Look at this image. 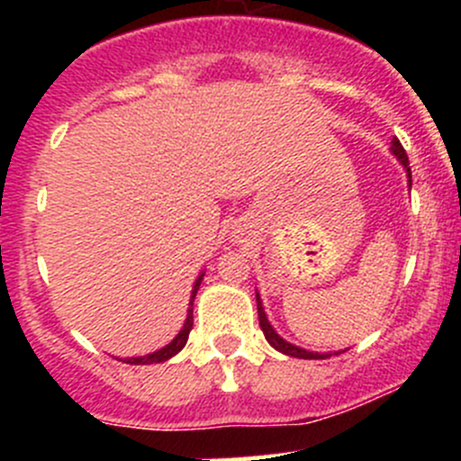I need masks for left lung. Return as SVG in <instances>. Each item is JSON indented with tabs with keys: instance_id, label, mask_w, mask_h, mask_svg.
<instances>
[{
	"instance_id": "obj_1",
	"label": "left lung",
	"mask_w": 461,
	"mask_h": 461,
	"mask_svg": "<svg viewBox=\"0 0 461 461\" xmlns=\"http://www.w3.org/2000/svg\"><path fill=\"white\" fill-rule=\"evenodd\" d=\"M390 151H393V156H397V160L402 162L403 169H406L408 185H412L411 167H408V156H406V151H403L402 142H399L397 138H393V144H390ZM257 308H258V325H260V330H263L265 339H267V343L274 348V350L283 352V355H287V357H296V359H328V357H332V355H330V352H310V350H305V348H299V346H294V343L285 341V339H283L281 334H278L276 330L272 328V323H269V321H267V314H265L263 301H260L258 292H257ZM334 355H339V352H334Z\"/></svg>"
}]
</instances>
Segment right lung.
I'll list each match as a JSON object with an SVG mask.
<instances>
[{"label":"right lung","mask_w":461,"mask_h":461,"mask_svg":"<svg viewBox=\"0 0 461 461\" xmlns=\"http://www.w3.org/2000/svg\"><path fill=\"white\" fill-rule=\"evenodd\" d=\"M203 276L204 272L198 274L196 283H194V290H192V296H189V310H187V319H185L183 328H180V332L176 334L174 339H171L169 343H167L165 348H160V350L151 352V355H144V357H127V364L131 366H147V364H162V361L171 359V357L178 355L180 350H183L185 346H187V339H189V332H192L194 328V299H196V292L198 287H201L203 283Z\"/></svg>","instance_id":"add662e5"}]
</instances>
